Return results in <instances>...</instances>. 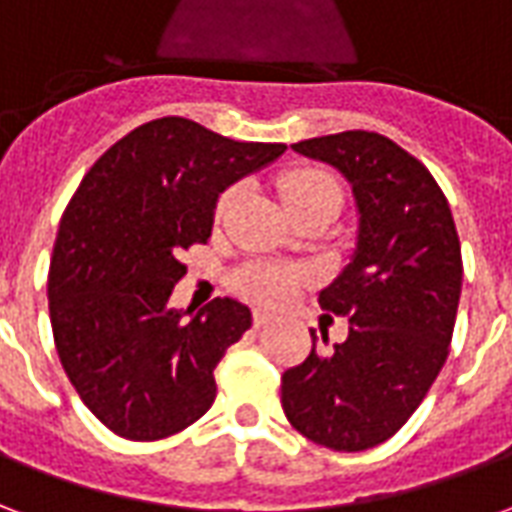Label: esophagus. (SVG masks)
<instances>
[{"label":"esophagus","instance_id":"1","mask_svg":"<svg viewBox=\"0 0 512 512\" xmlns=\"http://www.w3.org/2000/svg\"><path fill=\"white\" fill-rule=\"evenodd\" d=\"M252 318H255V326H266V323L277 321V315H274L271 310H255V315H252Z\"/></svg>","mask_w":512,"mask_h":512}]
</instances>
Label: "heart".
<instances>
[{"instance_id":"heart-1","label":"heart","mask_w":512,"mask_h":512,"mask_svg":"<svg viewBox=\"0 0 512 512\" xmlns=\"http://www.w3.org/2000/svg\"><path fill=\"white\" fill-rule=\"evenodd\" d=\"M233 200L235 189L224 191L222 200H219V213L227 211ZM282 200L288 205V211H296L301 205H310V202L318 200L340 202V186L323 169L301 167L282 178ZM296 285H299V277L288 268H252L241 277V288L260 301H282Z\"/></svg>"}]
</instances>
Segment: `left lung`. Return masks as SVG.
Wrapping results in <instances>:
<instances>
[{
  "mask_svg": "<svg viewBox=\"0 0 512 512\" xmlns=\"http://www.w3.org/2000/svg\"><path fill=\"white\" fill-rule=\"evenodd\" d=\"M299 156L351 186L356 238L348 263L318 293L348 318L345 343L312 332V351L282 376L290 425L337 452L370 450L403 428L447 359L461 301V244L436 180L373 131L304 139Z\"/></svg>",
  "mask_w": 512,
  "mask_h": 512,
  "instance_id": "obj_1",
  "label": "left lung"
}]
</instances>
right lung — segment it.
<instances>
[{
    "instance_id": "add662e5",
    "label": "right lung",
    "mask_w": 512,
    "mask_h": 512,
    "mask_svg": "<svg viewBox=\"0 0 512 512\" xmlns=\"http://www.w3.org/2000/svg\"><path fill=\"white\" fill-rule=\"evenodd\" d=\"M285 150L161 117L109 147L79 183L51 255V329L84 406L117 436L164 439L211 408L213 370L252 312L235 299L169 307L186 274L180 255L211 238L224 191Z\"/></svg>"
}]
</instances>
